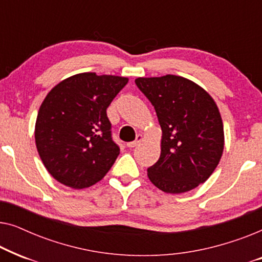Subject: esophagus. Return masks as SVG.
I'll return each instance as SVG.
<instances>
[{
  "label": "esophagus",
  "instance_id": "1",
  "mask_svg": "<svg viewBox=\"0 0 262 262\" xmlns=\"http://www.w3.org/2000/svg\"><path fill=\"white\" fill-rule=\"evenodd\" d=\"M142 139H143V136L142 135H138L137 137H136V139H135L134 142L127 143V148H135V146H137L139 143L142 142Z\"/></svg>",
  "mask_w": 262,
  "mask_h": 262
}]
</instances>
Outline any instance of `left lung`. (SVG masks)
Masks as SVG:
<instances>
[{
	"mask_svg": "<svg viewBox=\"0 0 262 262\" xmlns=\"http://www.w3.org/2000/svg\"><path fill=\"white\" fill-rule=\"evenodd\" d=\"M135 82L152 103L162 128L160 159L148 168L150 181L171 194L191 191L210 178L223 154V121L216 102L181 76L138 77Z\"/></svg>",
	"mask_w": 262,
	"mask_h": 262,
	"instance_id": "left-lung-1",
	"label": "left lung"
}]
</instances>
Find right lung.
Instances as JSON below:
<instances>
[{
    "mask_svg": "<svg viewBox=\"0 0 262 262\" xmlns=\"http://www.w3.org/2000/svg\"><path fill=\"white\" fill-rule=\"evenodd\" d=\"M128 78L95 73L74 75L46 95L35 121V144L50 174L68 187H91L116 162L107 107Z\"/></svg>",
    "mask_w": 262,
    "mask_h": 262,
    "instance_id": "1",
    "label": "right lung"
}]
</instances>
